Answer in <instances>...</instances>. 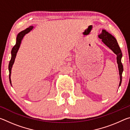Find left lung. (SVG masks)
I'll list each match as a JSON object with an SVG mask.
<instances>
[{
  "instance_id": "obj_1",
  "label": "left lung",
  "mask_w": 130,
  "mask_h": 130,
  "mask_svg": "<svg viewBox=\"0 0 130 130\" xmlns=\"http://www.w3.org/2000/svg\"><path fill=\"white\" fill-rule=\"evenodd\" d=\"M98 37L100 39H102L103 42L117 56V57H116V60H117L120 76V83L119 85V87L121 85V83H122V73L123 71V67L122 63L121 62V60H122V51H121L116 38L112 35L109 33L105 30H102V33L99 34Z\"/></svg>"
}]
</instances>
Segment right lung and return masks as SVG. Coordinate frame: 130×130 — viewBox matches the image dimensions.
Segmentation results:
<instances>
[{"label": "right lung", "instance_id": "right-lung-1", "mask_svg": "<svg viewBox=\"0 0 130 130\" xmlns=\"http://www.w3.org/2000/svg\"><path fill=\"white\" fill-rule=\"evenodd\" d=\"M33 28H34L33 26H30L29 27L27 28L26 29L22 31H21L20 32H19V33L17 35V37L16 38V39H17L16 44H15V45L12 47V49L11 50V60L10 61V62H9V65H8V70H9V80H10V82L11 85H12L11 80V69L12 68V65L14 63L15 59V58H16L17 52H18V51L19 47H20L21 43L22 42V41L23 37H25V36L26 34L28 33L30 31H31L32 29H33Z\"/></svg>", "mask_w": 130, "mask_h": 130}]
</instances>
